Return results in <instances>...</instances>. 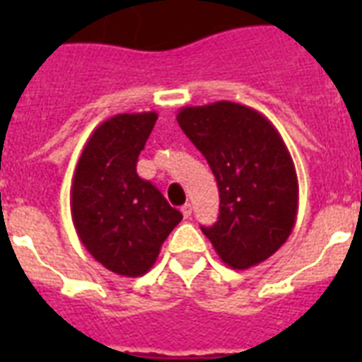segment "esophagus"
<instances>
[{
	"label": "esophagus",
	"instance_id": "34e87169",
	"mask_svg": "<svg viewBox=\"0 0 362 362\" xmlns=\"http://www.w3.org/2000/svg\"><path fill=\"white\" fill-rule=\"evenodd\" d=\"M180 210H182V214H184V218H189V216H192V204L189 203L184 204Z\"/></svg>",
	"mask_w": 362,
	"mask_h": 362
}]
</instances>
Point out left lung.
<instances>
[{
	"label": "left lung",
	"mask_w": 362,
	"mask_h": 362,
	"mask_svg": "<svg viewBox=\"0 0 362 362\" xmlns=\"http://www.w3.org/2000/svg\"><path fill=\"white\" fill-rule=\"evenodd\" d=\"M176 120L206 158L220 189L218 221L201 231L227 267L263 263L297 220V170L281 135L259 110L233 101L184 107Z\"/></svg>",
	"instance_id": "8db88e82"
}]
</instances>
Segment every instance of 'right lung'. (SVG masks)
I'll return each mask as SVG.
<instances>
[{
    "mask_svg": "<svg viewBox=\"0 0 362 362\" xmlns=\"http://www.w3.org/2000/svg\"><path fill=\"white\" fill-rule=\"evenodd\" d=\"M156 120L158 112H124L98 125L71 184V216L81 242L105 269L127 278L152 269L182 220L158 187L136 175Z\"/></svg>",
    "mask_w": 362,
    "mask_h": 362,
    "instance_id": "add662e5",
    "label": "right lung"
}]
</instances>
